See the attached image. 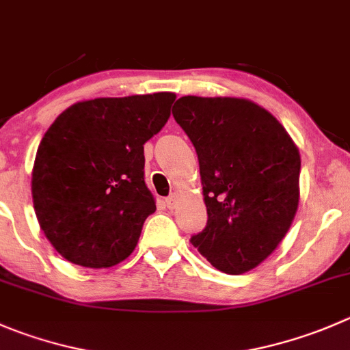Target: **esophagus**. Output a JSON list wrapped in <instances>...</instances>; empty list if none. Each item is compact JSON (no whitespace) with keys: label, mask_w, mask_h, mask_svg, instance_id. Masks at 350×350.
I'll use <instances>...</instances> for the list:
<instances>
[{"label":"esophagus","mask_w":350,"mask_h":350,"mask_svg":"<svg viewBox=\"0 0 350 350\" xmlns=\"http://www.w3.org/2000/svg\"><path fill=\"white\" fill-rule=\"evenodd\" d=\"M176 203H178V196H176V195H171V196H167V198H165V206H167L169 210L176 208Z\"/></svg>","instance_id":"obj_1"}]
</instances>
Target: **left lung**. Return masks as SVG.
I'll use <instances>...</instances> for the list:
<instances>
[{"instance_id": "left-lung-1", "label": "left lung", "mask_w": 350, "mask_h": 350, "mask_svg": "<svg viewBox=\"0 0 350 350\" xmlns=\"http://www.w3.org/2000/svg\"><path fill=\"white\" fill-rule=\"evenodd\" d=\"M172 116L198 155L208 213L189 241L220 272H250L279 246L296 215L299 150L269 111L246 99L186 96Z\"/></svg>"}]
</instances>
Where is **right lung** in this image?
<instances>
[{
    "label": "right lung",
    "instance_id": "right-lung-1",
    "mask_svg": "<svg viewBox=\"0 0 350 350\" xmlns=\"http://www.w3.org/2000/svg\"><path fill=\"white\" fill-rule=\"evenodd\" d=\"M171 92L100 97L56 118L37 148L32 198L54 250L89 269L133 253L155 198L145 185L144 145L171 116Z\"/></svg>",
    "mask_w": 350,
    "mask_h": 350
}]
</instances>
